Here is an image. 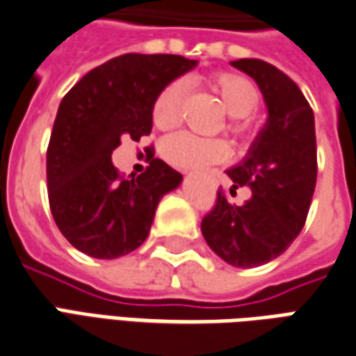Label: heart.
Masks as SVG:
<instances>
[{
  "label": "heart",
  "mask_w": 356,
  "mask_h": 356,
  "mask_svg": "<svg viewBox=\"0 0 356 356\" xmlns=\"http://www.w3.org/2000/svg\"><path fill=\"white\" fill-rule=\"evenodd\" d=\"M223 102L225 110L231 114L227 122V131L238 139H246L250 135L248 116L254 114L261 104V91L254 80L244 74L217 72L208 80ZM185 81L173 80L165 83L152 102V122L158 129H173L183 118V102H185ZM162 156L175 168L181 170H200L211 163H217L229 156V147L221 139L198 137L193 133H175L163 139L160 147Z\"/></svg>",
  "instance_id": "heart-1"
}]
</instances>
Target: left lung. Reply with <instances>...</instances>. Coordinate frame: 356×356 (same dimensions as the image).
I'll return each mask as SVG.
<instances>
[{
  "instance_id": "obj_1",
  "label": "left lung",
  "mask_w": 356,
  "mask_h": 356,
  "mask_svg": "<svg viewBox=\"0 0 356 356\" xmlns=\"http://www.w3.org/2000/svg\"><path fill=\"white\" fill-rule=\"evenodd\" d=\"M232 66L257 81L268 122L246 162L227 171L232 196L238 186H250L252 196L234 206L219 188L202 234L223 261L250 268L284 254L303 229L316 186V137L313 108L290 76L257 58Z\"/></svg>"
}]
</instances>
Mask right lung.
<instances>
[{
  "mask_svg": "<svg viewBox=\"0 0 356 356\" xmlns=\"http://www.w3.org/2000/svg\"><path fill=\"white\" fill-rule=\"evenodd\" d=\"M196 60L127 53L97 66L60 101L47 147V196L58 231L97 259H114L147 240L158 202L183 175L152 156L145 173L124 177L112 152L124 137L152 131L158 91Z\"/></svg>",
  "mask_w": 356,
  "mask_h": 356,
  "instance_id": "add662e5",
  "label": "right lung"
}]
</instances>
